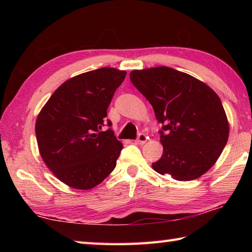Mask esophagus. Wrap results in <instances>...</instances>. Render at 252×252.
Segmentation results:
<instances>
[{
  "mask_svg": "<svg viewBox=\"0 0 252 252\" xmlns=\"http://www.w3.org/2000/svg\"><path fill=\"white\" fill-rule=\"evenodd\" d=\"M147 136H146V134H144V133H140V134L137 135V138H136V144H144V143H146V141H147Z\"/></svg>",
  "mask_w": 252,
  "mask_h": 252,
  "instance_id": "obj_1",
  "label": "esophagus"
}]
</instances>
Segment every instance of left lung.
Returning a JSON list of instances; mask_svg holds the SVG:
<instances>
[{
    "mask_svg": "<svg viewBox=\"0 0 252 252\" xmlns=\"http://www.w3.org/2000/svg\"><path fill=\"white\" fill-rule=\"evenodd\" d=\"M130 79L163 125V153L153 169L176 181L205 174L228 138L227 117L218 94L200 80L164 66L133 70Z\"/></svg>",
    "mask_w": 252,
    "mask_h": 252,
    "instance_id": "obj_1",
    "label": "left lung"
}]
</instances>
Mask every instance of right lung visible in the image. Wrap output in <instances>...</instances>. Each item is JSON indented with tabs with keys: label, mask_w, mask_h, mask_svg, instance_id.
<instances>
[{
	"label": "right lung",
	"mask_w": 252,
	"mask_h": 252,
	"mask_svg": "<svg viewBox=\"0 0 252 252\" xmlns=\"http://www.w3.org/2000/svg\"><path fill=\"white\" fill-rule=\"evenodd\" d=\"M126 71L99 68L63 82L41 109L35 135L42 159L56 178L91 189L116 168L122 143L103 131L107 108ZM108 126L111 122L107 120Z\"/></svg>",
	"instance_id": "obj_1"
}]
</instances>
